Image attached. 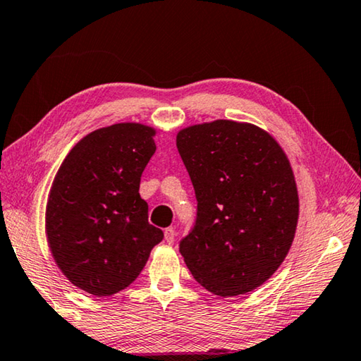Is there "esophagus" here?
<instances>
[{"label": "esophagus", "mask_w": 361, "mask_h": 361, "mask_svg": "<svg viewBox=\"0 0 361 361\" xmlns=\"http://www.w3.org/2000/svg\"><path fill=\"white\" fill-rule=\"evenodd\" d=\"M164 239H166L167 243H173L175 240V229L173 228H167L164 231Z\"/></svg>", "instance_id": "34e87169"}]
</instances>
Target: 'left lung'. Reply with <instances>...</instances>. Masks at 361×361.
<instances>
[{
  "mask_svg": "<svg viewBox=\"0 0 361 361\" xmlns=\"http://www.w3.org/2000/svg\"><path fill=\"white\" fill-rule=\"evenodd\" d=\"M197 199V218L180 242L192 277L218 296L258 288L295 239L299 199L290 161L266 130L218 119L176 135Z\"/></svg>",
  "mask_w": 361,
  "mask_h": 361,
  "instance_id": "8db88e82",
  "label": "left lung"
}]
</instances>
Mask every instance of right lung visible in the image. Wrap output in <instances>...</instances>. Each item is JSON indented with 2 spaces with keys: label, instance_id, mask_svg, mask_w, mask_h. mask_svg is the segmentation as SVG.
Here are the masks:
<instances>
[{
  "label": "right lung",
  "instance_id": "right-lung-1",
  "mask_svg": "<svg viewBox=\"0 0 361 361\" xmlns=\"http://www.w3.org/2000/svg\"><path fill=\"white\" fill-rule=\"evenodd\" d=\"M154 135L137 122L90 132L54 178L46 207L49 248L63 276L90 295L127 288L164 239L148 223V204L138 192Z\"/></svg>",
  "mask_w": 361,
  "mask_h": 361
}]
</instances>
